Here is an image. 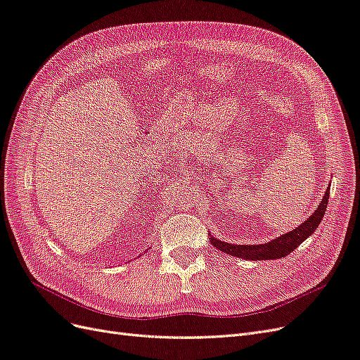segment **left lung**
<instances>
[{
    "mask_svg": "<svg viewBox=\"0 0 360 360\" xmlns=\"http://www.w3.org/2000/svg\"><path fill=\"white\" fill-rule=\"evenodd\" d=\"M329 193H330V188H328V191L324 192V197L321 200V202L319 204V209L315 210L307 221L303 224H300L299 226L294 228V230L282 234L274 240H270L267 243L263 245H234V243H228V242H222L219 238H216L210 234V243L216 248L222 250V252L233 255V257H238L243 259H278L288 255L290 252H292L300 243H303L307 238L317 230V226L320 225L323 216L326 213V209H328V201H329Z\"/></svg>",
    "mask_w": 360,
    "mask_h": 360,
    "instance_id": "left-lung-1",
    "label": "left lung"
}]
</instances>
